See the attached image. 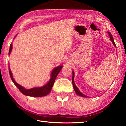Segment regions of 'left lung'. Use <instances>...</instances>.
I'll return each instance as SVG.
<instances>
[{"mask_svg":"<svg viewBox=\"0 0 126 126\" xmlns=\"http://www.w3.org/2000/svg\"><path fill=\"white\" fill-rule=\"evenodd\" d=\"M108 34H109V36L110 37V39L111 41H112L113 45H114V46L116 47V45H115L113 37V36L112 35V34H111L110 33V32H108ZM74 71H72V85H73V87H74V90H75V92L78 95L81 96H83V97L87 98V96L86 95H85L83 94V93H81L79 90V89L77 88V87L76 86V85L75 84V83H74Z\"/></svg>","mask_w":126,"mask_h":126,"instance_id":"8db88e82","label":"left lung"}]
</instances>
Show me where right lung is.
Wrapping results in <instances>:
<instances>
[{
	"label": "right lung",
	"mask_w": 126,
	"mask_h": 126,
	"mask_svg": "<svg viewBox=\"0 0 126 126\" xmlns=\"http://www.w3.org/2000/svg\"><path fill=\"white\" fill-rule=\"evenodd\" d=\"M12 49V45L11 43L10 45V48L9 52H8V55H10L11 53V51ZM62 68V66H59L58 67H56V68H55L53 71L51 72V77L50 80H49V82L45 85V86L41 87H35V88H32L31 89H25L24 87H22V86L20 85L19 84L16 83L15 80H14L13 78L12 75V72L11 71V70L10 69L9 65H8V70H9V73L10 75L12 80L13 82L16 86L19 89V90L21 91V93H22L23 94L28 96H34V97H41V96H45L47 95L51 91V89L53 85L54 84L55 79H56L57 75L58 73L61 71V69Z\"/></svg>",
	"instance_id": "add662e5"
}]
</instances>
